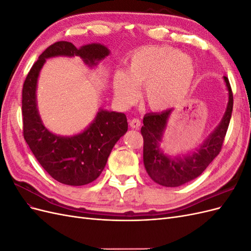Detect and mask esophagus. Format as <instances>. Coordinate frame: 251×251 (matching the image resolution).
Returning a JSON list of instances; mask_svg holds the SVG:
<instances>
[{
	"mask_svg": "<svg viewBox=\"0 0 251 251\" xmlns=\"http://www.w3.org/2000/svg\"><path fill=\"white\" fill-rule=\"evenodd\" d=\"M140 125H141V123L138 118H133L130 120V126L132 128H139Z\"/></svg>",
	"mask_w": 251,
	"mask_h": 251,
	"instance_id": "1",
	"label": "esophagus"
}]
</instances>
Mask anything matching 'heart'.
<instances>
[{
    "label": "heart",
    "instance_id": "1",
    "mask_svg": "<svg viewBox=\"0 0 251 251\" xmlns=\"http://www.w3.org/2000/svg\"><path fill=\"white\" fill-rule=\"evenodd\" d=\"M197 76L195 59L169 46H150L135 50L127 59L126 71L113 76L117 101L126 107L137 98L143 86L142 100L156 112L174 107L192 88Z\"/></svg>",
    "mask_w": 251,
    "mask_h": 251
}]
</instances>
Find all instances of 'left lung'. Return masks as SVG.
<instances>
[{
    "label": "left lung",
    "mask_w": 251,
    "mask_h": 251,
    "mask_svg": "<svg viewBox=\"0 0 251 251\" xmlns=\"http://www.w3.org/2000/svg\"><path fill=\"white\" fill-rule=\"evenodd\" d=\"M228 91V102L224 115L217 127L204 142L186 154L172 156L161 148L164 133L174 109L161 113H150L143 117L141 135L143 137V164L150 178L157 184L177 187L199 177L209 163L219 155L231 118L233 96L229 80L223 77Z\"/></svg>",
    "instance_id": "left-lung-1"
}]
</instances>
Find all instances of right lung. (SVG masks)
Listing matches in <instances>:
<instances>
[{
	"instance_id": "1",
	"label": "right lung",
	"mask_w": 251,
	"mask_h": 251,
	"mask_svg": "<svg viewBox=\"0 0 251 251\" xmlns=\"http://www.w3.org/2000/svg\"><path fill=\"white\" fill-rule=\"evenodd\" d=\"M109 54L110 50L100 43L79 48L69 42L54 43L39 56L23 86L24 138L44 170L63 184L80 186L100 177L112 149L127 131V120L124 113L100 108L83 131L71 136L52 133L44 126L37 108L36 88L41 70L46 59L58 56L80 57L92 69Z\"/></svg>"
}]
</instances>
